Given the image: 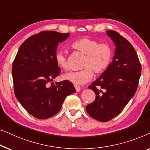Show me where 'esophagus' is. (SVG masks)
Instances as JSON below:
<instances>
[{"mask_svg": "<svg viewBox=\"0 0 150 150\" xmlns=\"http://www.w3.org/2000/svg\"><path fill=\"white\" fill-rule=\"evenodd\" d=\"M75 88L76 90V92H79L80 90H81V88L78 86H75Z\"/></svg>", "mask_w": 150, "mask_h": 150, "instance_id": "1", "label": "esophagus"}]
</instances>
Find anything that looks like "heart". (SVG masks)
<instances>
[{"label": "heart", "instance_id": "1", "mask_svg": "<svg viewBox=\"0 0 150 150\" xmlns=\"http://www.w3.org/2000/svg\"><path fill=\"white\" fill-rule=\"evenodd\" d=\"M71 47L76 51L85 55L82 67L83 69L70 71L64 75V79L75 85L88 83L93 77V70L96 74L106 71L112 60V48L107 43H99L98 40L89 37H81L73 41ZM55 61L58 67L64 70L69 69L66 54L63 51L56 52Z\"/></svg>", "mask_w": 150, "mask_h": 150}]
</instances>
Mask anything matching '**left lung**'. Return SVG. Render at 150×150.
<instances>
[{
  "label": "left lung",
  "instance_id": "left-lung-1",
  "mask_svg": "<svg viewBox=\"0 0 150 150\" xmlns=\"http://www.w3.org/2000/svg\"><path fill=\"white\" fill-rule=\"evenodd\" d=\"M106 33L116 47L115 56L107 70L88 87L95 92L96 98L86 107L90 116L103 122L117 116L134 95L141 72L131 43L114 30Z\"/></svg>",
  "mask_w": 150,
  "mask_h": 150
}]
</instances>
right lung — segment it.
Here are the masks:
<instances>
[{"label": "right lung", "instance_id": "obj_1", "mask_svg": "<svg viewBox=\"0 0 150 150\" xmlns=\"http://www.w3.org/2000/svg\"><path fill=\"white\" fill-rule=\"evenodd\" d=\"M69 35L56 31L35 34L21 45L13 62L15 95L23 107L38 119L56 115L65 98L76 91L67 80L48 86L60 73L55 61L57 47Z\"/></svg>", "mask_w": 150, "mask_h": 150}]
</instances>
